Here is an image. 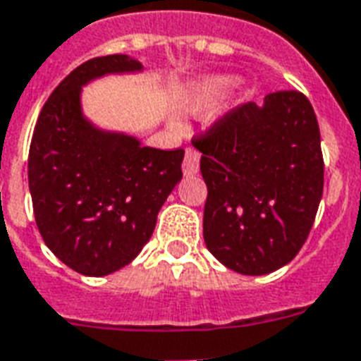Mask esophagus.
Returning <instances> with one entry per match:
<instances>
[{
    "mask_svg": "<svg viewBox=\"0 0 361 361\" xmlns=\"http://www.w3.org/2000/svg\"><path fill=\"white\" fill-rule=\"evenodd\" d=\"M200 158L201 154L195 149L188 147L186 149V154H184V161H183V171L184 177H194L200 171Z\"/></svg>",
    "mask_w": 361,
    "mask_h": 361,
    "instance_id": "obj_1",
    "label": "esophagus"
}]
</instances>
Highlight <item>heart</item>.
<instances>
[{
  "mask_svg": "<svg viewBox=\"0 0 361 361\" xmlns=\"http://www.w3.org/2000/svg\"><path fill=\"white\" fill-rule=\"evenodd\" d=\"M231 85L233 79L228 75H209L195 80L188 86V90L180 99V109L190 116H201L216 105V102L224 96ZM169 126L178 130L180 122L177 118H169Z\"/></svg>",
  "mask_w": 361,
  "mask_h": 361,
  "instance_id": "obj_1",
  "label": "heart"
}]
</instances>
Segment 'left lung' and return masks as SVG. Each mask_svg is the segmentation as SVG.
<instances>
[{"label":"left lung","mask_w":361,"mask_h":361,"mask_svg":"<svg viewBox=\"0 0 361 361\" xmlns=\"http://www.w3.org/2000/svg\"><path fill=\"white\" fill-rule=\"evenodd\" d=\"M207 184L203 239L241 275H267L295 258L317 216L324 161L317 114L295 90L226 114L194 141Z\"/></svg>","instance_id":"8db88e82"}]
</instances>
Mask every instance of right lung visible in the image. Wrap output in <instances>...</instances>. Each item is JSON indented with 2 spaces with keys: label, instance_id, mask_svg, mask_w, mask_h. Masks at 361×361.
Masks as SVG:
<instances>
[{
  "label": "right lung",
  "instance_id": "obj_1",
  "mask_svg": "<svg viewBox=\"0 0 361 361\" xmlns=\"http://www.w3.org/2000/svg\"><path fill=\"white\" fill-rule=\"evenodd\" d=\"M142 69L128 54L85 61L56 86L33 130L27 180L39 233L80 275H111L133 262L183 178V149L142 147L82 111V88L92 80Z\"/></svg>",
  "mask_w": 361,
  "mask_h": 361
}]
</instances>
